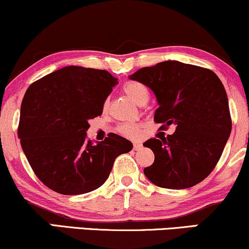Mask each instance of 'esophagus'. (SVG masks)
I'll return each mask as SVG.
<instances>
[{"label":"esophagus","instance_id":"obj_1","mask_svg":"<svg viewBox=\"0 0 249 249\" xmlns=\"http://www.w3.org/2000/svg\"><path fill=\"white\" fill-rule=\"evenodd\" d=\"M141 148H142V144H141V143H138V142L133 143V149L134 150H140Z\"/></svg>","mask_w":249,"mask_h":249}]
</instances>
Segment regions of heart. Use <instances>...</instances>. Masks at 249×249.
<instances>
[{"mask_svg":"<svg viewBox=\"0 0 249 249\" xmlns=\"http://www.w3.org/2000/svg\"><path fill=\"white\" fill-rule=\"evenodd\" d=\"M123 92L138 106L146 105L148 99H149V93H148L146 86L141 83H138V81H128L123 86ZM108 106L109 101L106 100L103 102V110L108 109ZM116 131L123 137L128 138V139H138L141 134V128L137 124H121L118 125Z\"/></svg>","mask_w":249,"mask_h":249,"instance_id":"b5f03b06","label":"heart"}]
</instances>
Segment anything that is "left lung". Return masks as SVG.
Wrapping results in <instances>:
<instances>
[{"mask_svg": "<svg viewBox=\"0 0 249 249\" xmlns=\"http://www.w3.org/2000/svg\"><path fill=\"white\" fill-rule=\"evenodd\" d=\"M130 79L155 94L159 108L154 121L161 130L176 125L174 134L143 143L155 161L143 174L156 186L181 190L199 184L221 159L232 128L228 95L219 78L209 69L178 61L142 68Z\"/></svg>", "mask_w": 249, "mask_h": 249, "instance_id": "8db88e82", "label": "left lung"}]
</instances>
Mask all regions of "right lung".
Listing matches in <instances>:
<instances>
[{
  "label": "right lung",
  "instance_id": "add662e5",
  "mask_svg": "<svg viewBox=\"0 0 249 249\" xmlns=\"http://www.w3.org/2000/svg\"><path fill=\"white\" fill-rule=\"evenodd\" d=\"M117 84L108 71L71 65L27 88L18 137L34 174L50 190L64 195L96 190L116 157L132 150L131 141L115 133L96 143L87 139L88 121L102 115Z\"/></svg>",
  "mask_w": 249,
  "mask_h": 249
}]
</instances>
